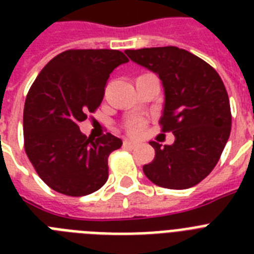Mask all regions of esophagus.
<instances>
[{"label":"esophagus","mask_w":254,"mask_h":254,"mask_svg":"<svg viewBox=\"0 0 254 254\" xmlns=\"http://www.w3.org/2000/svg\"><path fill=\"white\" fill-rule=\"evenodd\" d=\"M137 145H138V143L133 142V141H129V139H125V141H124V147H125V149H134V147H137Z\"/></svg>","instance_id":"1"}]
</instances>
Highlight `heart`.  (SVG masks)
<instances>
[{
  "label": "heart",
  "instance_id": "obj_1",
  "mask_svg": "<svg viewBox=\"0 0 254 254\" xmlns=\"http://www.w3.org/2000/svg\"><path fill=\"white\" fill-rule=\"evenodd\" d=\"M141 129H142V127H139V125H135V124H133L130 127V130L133 131V133H139V131H141Z\"/></svg>",
  "mask_w": 254,
  "mask_h": 254
}]
</instances>
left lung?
Wrapping results in <instances>:
<instances>
[{
  "label": "left lung",
  "instance_id": "1",
  "mask_svg": "<svg viewBox=\"0 0 254 254\" xmlns=\"http://www.w3.org/2000/svg\"><path fill=\"white\" fill-rule=\"evenodd\" d=\"M125 54L161 79L165 103L159 123L162 131L175 135L174 143L165 146L150 141L155 157L143 173L165 189L197 185L216 166L231 133V107L221 77L200 58L173 46Z\"/></svg>",
  "mask_w": 254,
  "mask_h": 254
}]
</instances>
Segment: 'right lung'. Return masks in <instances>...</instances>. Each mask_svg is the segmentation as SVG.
<instances>
[{
    "label": "right lung",
    "instance_id": "add662e5",
    "mask_svg": "<svg viewBox=\"0 0 254 254\" xmlns=\"http://www.w3.org/2000/svg\"><path fill=\"white\" fill-rule=\"evenodd\" d=\"M127 58L117 50H68L45 65L30 88L23 109V138L30 162L46 185L68 196L101 189L108 157L123 141L91 138L79 124L103 101L109 75Z\"/></svg>",
    "mask_w": 254,
    "mask_h": 254
}]
</instances>
